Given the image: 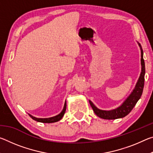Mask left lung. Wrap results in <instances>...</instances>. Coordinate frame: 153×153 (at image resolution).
Segmentation results:
<instances>
[{
  "label": "left lung",
  "instance_id": "1",
  "mask_svg": "<svg viewBox=\"0 0 153 153\" xmlns=\"http://www.w3.org/2000/svg\"><path fill=\"white\" fill-rule=\"evenodd\" d=\"M139 46L141 50V65L142 71L140 76L137 82L136 86L133 90V91L129 94V97L126 98L122 105L120 107L115 108V109L110 111L100 110L95 107L94 105L89 100L90 104L91 105L94 113L98 117H99L104 120H115V119L122 118L126 117L127 115L131 112L133 109L134 106L136 105L137 102L140 98L142 92H143L144 85V75H145V63L143 59V51H142L140 44H139Z\"/></svg>",
  "mask_w": 153,
  "mask_h": 153
}]
</instances>
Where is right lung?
I'll return each mask as SVG.
<instances>
[{
    "mask_svg": "<svg viewBox=\"0 0 153 153\" xmlns=\"http://www.w3.org/2000/svg\"><path fill=\"white\" fill-rule=\"evenodd\" d=\"M66 102H65L64 105V107L63 108V111L59 114V115L55 116V117H49V118H36L35 117H33L32 115H31L29 114V115L30 116V117H32V120H35L36 121H38V122H41V123H54V122H56L59 120H61L62 117H63L65 113V110H66Z\"/></svg>",
    "mask_w": 153,
    "mask_h": 153,
    "instance_id": "obj_1",
    "label": "right lung"
}]
</instances>
